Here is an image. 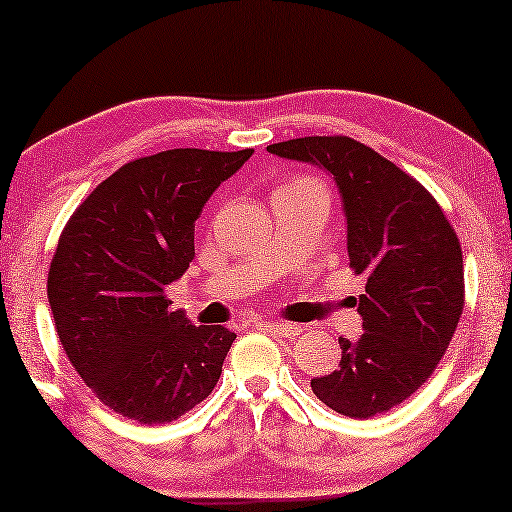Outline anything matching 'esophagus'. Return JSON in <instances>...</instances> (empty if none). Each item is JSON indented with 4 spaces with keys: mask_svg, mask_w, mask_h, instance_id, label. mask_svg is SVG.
<instances>
[{
    "mask_svg": "<svg viewBox=\"0 0 512 512\" xmlns=\"http://www.w3.org/2000/svg\"><path fill=\"white\" fill-rule=\"evenodd\" d=\"M259 327L271 331L273 336H280V338H294L301 334V325H294V322H283V320H264V322H259Z\"/></svg>",
    "mask_w": 512,
    "mask_h": 512,
    "instance_id": "esophagus-1",
    "label": "esophagus"
}]
</instances>
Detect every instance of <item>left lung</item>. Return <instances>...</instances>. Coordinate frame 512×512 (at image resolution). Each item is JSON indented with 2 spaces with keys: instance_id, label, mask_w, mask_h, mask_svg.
I'll list each match as a JSON object with an SVG mask.
<instances>
[{
  "instance_id": "obj_1",
  "label": "left lung",
  "mask_w": 512,
  "mask_h": 512,
  "mask_svg": "<svg viewBox=\"0 0 512 512\" xmlns=\"http://www.w3.org/2000/svg\"><path fill=\"white\" fill-rule=\"evenodd\" d=\"M266 150L327 171L341 194L350 266L366 278L355 299L364 334L338 338V369L311 387L336 413L369 420L420 390L445 355L464 308L462 246L436 199L364 143L306 136Z\"/></svg>"
}]
</instances>
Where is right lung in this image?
Instances as JSON below:
<instances>
[{
	"instance_id": "1",
	"label": "right lung",
	"mask_w": 512,
	"mask_h": 512,
	"mask_svg": "<svg viewBox=\"0 0 512 512\" xmlns=\"http://www.w3.org/2000/svg\"><path fill=\"white\" fill-rule=\"evenodd\" d=\"M253 150L139 157L76 208L48 271L60 343L97 399L127 420L174 422L213 392L236 334L171 311L201 208Z\"/></svg>"
}]
</instances>
